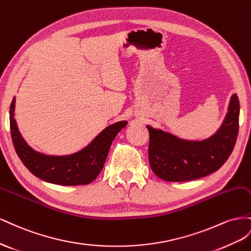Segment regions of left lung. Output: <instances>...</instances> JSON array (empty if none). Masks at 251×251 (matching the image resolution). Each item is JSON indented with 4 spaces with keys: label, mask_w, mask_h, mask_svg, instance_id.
<instances>
[{
    "label": "left lung",
    "mask_w": 251,
    "mask_h": 251,
    "mask_svg": "<svg viewBox=\"0 0 251 251\" xmlns=\"http://www.w3.org/2000/svg\"><path fill=\"white\" fill-rule=\"evenodd\" d=\"M240 103L231 97L220 129L204 141H186L146 126L149 131V164L156 176L168 182H186L217 171L231 154L239 132Z\"/></svg>",
    "instance_id": "1"
}]
</instances>
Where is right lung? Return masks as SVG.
Listing matches in <instances>:
<instances>
[{
	"instance_id": "1",
	"label": "right lung",
	"mask_w": 251,
	"mask_h": 251,
	"mask_svg": "<svg viewBox=\"0 0 251 251\" xmlns=\"http://www.w3.org/2000/svg\"><path fill=\"white\" fill-rule=\"evenodd\" d=\"M14 102L9 111L10 132L14 149L27 169L41 180L65 186L87 185L101 173L108 155L111 143L127 125L126 121L114 123L100 133L87 147L71 155L52 156L34 151L19 132L14 120Z\"/></svg>"
}]
</instances>
